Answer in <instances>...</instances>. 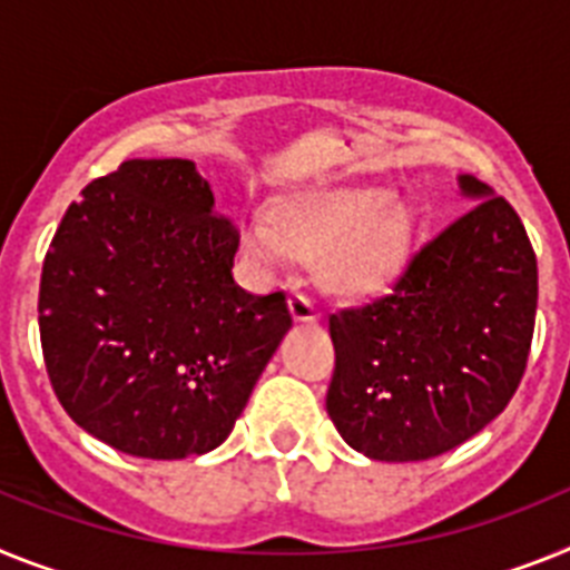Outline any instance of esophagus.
Returning <instances> with one entry per match:
<instances>
[{"label": "esophagus", "instance_id": "1", "mask_svg": "<svg viewBox=\"0 0 570 570\" xmlns=\"http://www.w3.org/2000/svg\"><path fill=\"white\" fill-rule=\"evenodd\" d=\"M289 313L292 318L298 321V324H315L321 318L318 306H315L313 298H306L304 292H295L289 298Z\"/></svg>", "mask_w": 570, "mask_h": 570}]
</instances>
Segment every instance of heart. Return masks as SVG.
Wrapping results in <instances>:
<instances>
[{
    "label": "heart",
    "mask_w": 570,
    "mask_h": 570,
    "mask_svg": "<svg viewBox=\"0 0 570 570\" xmlns=\"http://www.w3.org/2000/svg\"><path fill=\"white\" fill-rule=\"evenodd\" d=\"M413 237V215L381 191H335L275 212V224H244L240 246L252 261L278 266L286 252L324 266L333 289L361 295L393 278Z\"/></svg>",
    "instance_id": "heart-1"
}]
</instances>
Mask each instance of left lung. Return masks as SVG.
Instances as JSON below:
<instances>
[{
    "instance_id": "8db88e82",
    "label": "left lung",
    "mask_w": 570,
    "mask_h": 570,
    "mask_svg": "<svg viewBox=\"0 0 570 570\" xmlns=\"http://www.w3.org/2000/svg\"><path fill=\"white\" fill-rule=\"evenodd\" d=\"M476 203L410 257L381 298L330 315L326 413L379 462L442 456L517 393L537 321V255L504 197L459 177Z\"/></svg>"
}]
</instances>
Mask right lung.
<instances>
[{
    "instance_id": "right-lung-1",
    "label": "right lung",
    "mask_w": 570,
    "mask_h": 570,
    "mask_svg": "<svg viewBox=\"0 0 570 570\" xmlns=\"http://www.w3.org/2000/svg\"><path fill=\"white\" fill-rule=\"evenodd\" d=\"M237 235L191 160H126L68 206L39 281L59 404L140 459L224 444L292 326L284 292L232 278Z\"/></svg>"
}]
</instances>
